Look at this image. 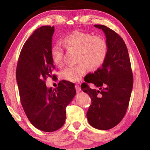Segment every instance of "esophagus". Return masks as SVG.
Segmentation results:
<instances>
[{
  "mask_svg": "<svg viewBox=\"0 0 150 150\" xmlns=\"http://www.w3.org/2000/svg\"><path fill=\"white\" fill-rule=\"evenodd\" d=\"M75 90H76V91H77V92H79L81 90V87L79 85H75Z\"/></svg>",
  "mask_w": 150,
  "mask_h": 150,
  "instance_id": "obj_1",
  "label": "esophagus"
}]
</instances>
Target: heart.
Here are the masks:
<instances>
[{
  "label": "heart",
  "mask_w": 150,
  "mask_h": 150,
  "mask_svg": "<svg viewBox=\"0 0 150 150\" xmlns=\"http://www.w3.org/2000/svg\"><path fill=\"white\" fill-rule=\"evenodd\" d=\"M63 46L68 50H77V65L67 66L60 72L64 80L72 82L81 81L88 67L96 69L103 64L108 55L106 40L101 36H93L89 33L75 31L64 37L61 40ZM64 50L59 44L53 45L50 51L51 58L57 66L62 64Z\"/></svg>",
  "instance_id": "1"
}]
</instances>
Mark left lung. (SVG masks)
<instances>
[{"mask_svg": "<svg viewBox=\"0 0 150 150\" xmlns=\"http://www.w3.org/2000/svg\"><path fill=\"white\" fill-rule=\"evenodd\" d=\"M94 26L103 30L106 35L108 55L101 68L90 74L81 88L91 99L86 114L89 124L96 129L107 130L117 126L125 115L133 77L128 49L123 39L106 26L95 24ZM87 83L95 84L100 90L90 88Z\"/></svg>", "mask_w": 150, "mask_h": 150, "instance_id": "1", "label": "left lung"}]
</instances>
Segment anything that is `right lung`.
Returning <instances> with one entry per match:
<instances>
[{
    "label": "right lung",
    "instance_id": "obj_1",
    "mask_svg": "<svg viewBox=\"0 0 150 150\" xmlns=\"http://www.w3.org/2000/svg\"><path fill=\"white\" fill-rule=\"evenodd\" d=\"M54 26H44L34 31L19 55L16 77L21 102L30 122L41 131L55 132L64 125L66 108L76 94L75 85L60 81L55 89L47 88V77L55 78L51 58Z\"/></svg>",
    "mask_w": 150,
    "mask_h": 150
}]
</instances>
